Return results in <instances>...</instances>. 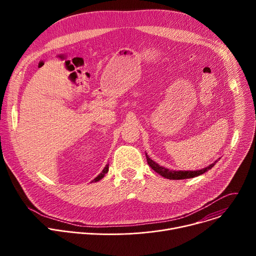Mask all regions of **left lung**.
<instances>
[{
  "mask_svg": "<svg viewBox=\"0 0 256 256\" xmlns=\"http://www.w3.org/2000/svg\"><path fill=\"white\" fill-rule=\"evenodd\" d=\"M146 158H147L148 164L150 165V167L156 171L158 174H160L161 176L167 178V179H173V180H180V179H188V178H194L196 176L202 175V173L206 172L208 170L212 169L214 167V165L216 164V161H214L212 164L208 165L206 168H202L200 170H194V171H175V170H170L168 168H165L163 166H160L159 164H157L155 161H153L151 158H149V156L146 153Z\"/></svg>",
  "mask_w": 256,
  "mask_h": 256,
  "instance_id": "obj_1",
  "label": "left lung"
}]
</instances>
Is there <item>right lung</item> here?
I'll return each instance as SVG.
<instances>
[{"label": "right lung", "instance_id": "add662e5", "mask_svg": "<svg viewBox=\"0 0 256 256\" xmlns=\"http://www.w3.org/2000/svg\"><path fill=\"white\" fill-rule=\"evenodd\" d=\"M108 168H109V166H108V164H107V165L104 167V169L102 170V172H101L97 177H95L94 180H92V182H97V181H99L100 179H102V178L104 177V175L108 172Z\"/></svg>", "mask_w": 256, "mask_h": 256}]
</instances>
